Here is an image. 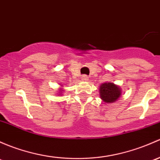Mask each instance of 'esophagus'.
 <instances>
[{"label": "esophagus", "instance_id": "esophagus-1", "mask_svg": "<svg viewBox=\"0 0 160 160\" xmlns=\"http://www.w3.org/2000/svg\"><path fill=\"white\" fill-rule=\"evenodd\" d=\"M82 80H83V81H88V80H89L88 77H87V76H86V75L83 76V77H82Z\"/></svg>", "mask_w": 160, "mask_h": 160}]
</instances>
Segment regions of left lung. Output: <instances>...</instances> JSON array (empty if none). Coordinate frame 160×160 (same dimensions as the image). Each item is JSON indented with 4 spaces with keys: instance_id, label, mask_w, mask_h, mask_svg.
I'll list each match as a JSON object with an SVG mask.
<instances>
[{
    "instance_id": "1",
    "label": "left lung",
    "mask_w": 160,
    "mask_h": 160,
    "mask_svg": "<svg viewBox=\"0 0 160 160\" xmlns=\"http://www.w3.org/2000/svg\"><path fill=\"white\" fill-rule=\"evenodd\" d=\"M100 97L104 103H112L120 97L122 90L120 86L111 82H106L100 86Z\"/></svg>"
}]
</instances>
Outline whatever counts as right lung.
<instances>
[{
	"instance_id": "add662e5",
	"label": "right lung",
	"mask_w": 160,
	"mask_h": 160,
	"mask_svg": "<svg viewBox=\"0 0 160 160\" xmlns=\"http://www.w3.org/2000/svg\"><path fill=\"white\" fill-rule=\"evenodd\" d=\"M60 87H60V89H59V91L58 92V96H59V95H61V94H63V89L62 88V87H63V86H62V84H61V86H60Z\"/></svg>"
}]
</instances>
